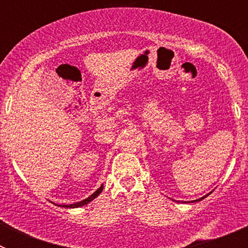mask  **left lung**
Segmentation results:
<instances>
[{
	"mask_svg": "<svg viewBox=\"0 0 248 248\" xmlns=\"http://www.w3.org/2000/svg\"><path fill=\"white\" fill-rule=\"evenodd\" d=\"M206 196H207V195H206ZM206 196H203V198H201V199H199V200H195V201H191V202H196V201H201L202 200V199H205Z\"/></svg>",
	"mask_w": 248,
	"mask_h": 248,
	"instance_id": "left-lung-1",
	"label": "left lung"
}]
</instances>
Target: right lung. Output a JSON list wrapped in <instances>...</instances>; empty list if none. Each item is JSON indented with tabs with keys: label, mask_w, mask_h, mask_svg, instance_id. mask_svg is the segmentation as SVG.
<instances>
[{
	"label": "right lung",
	"mask_w": 248,
	"mask_h": 248,
	"mask_svg": "<svg viewBox=\"0 0 248 248\" xmlns=\"http://www.w3.org/2000/svg\"><path fill=\"white\" fill-rule=\"evenodd\" d=\"M102 190H103V186H100L99 189L97 190V191L94 192V194H92L91 196H89V198H87L85 199V200H83V201H79V202H77V203H72V205H63V207H80V206H84V205H87V203L88 202H91L92 200H94V199L97 198L98 195L100 194V192H102Z\"/></svg>",
	"instance_id": "add662e5"
}]
</instances>
